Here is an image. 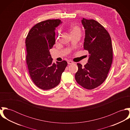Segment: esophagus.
<instances>
[{"instance_id": "1", "label": "esophagus", "mask_w": 130, "mask_h": 130, "mask_svg": "<svg viewBox=\"0 0 130 130\" xmlns=\"http://www.w3.org/2000/svg\"><path fill=\"white\" fill-rule=\"evenodd\" d=\"M74 62L73 61H72V60H69V61H68V63L69 64H73Z\"/></svg>"}]
</instances>
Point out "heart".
I'll return each mask as SVG.
<instances>
[{"label": "heart", "mask_w": 130, "mask_h": 130, "mask_svg": "<svg viewBox=\"0 0 130 130\" xmlns=\"http://www.w3.org/2000/svg\"><path fill=\"white\" fill-rule=\"evenodd\" d=\"M69 29L71 32V36L76 35H81L82 34L81 28L77 25L72 24L69 26ZM59 34H60V30L58 29L56 31V37H58L59 36Z\"/></svg>", "instance_id": "1"}]
</instances>
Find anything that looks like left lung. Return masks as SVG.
<instances>
[{
	"mask_svg": "<svg viewBox=\"0 0 130 130\" xmlns=\"http://www.w3.org/2000/svg\"><path fill=\"white\" fill-rule=\"evenodd\" d=\"M82 22L85 29L84 48L90 56L84 67L77 63L75 79L83 88L92 90L104 83L111 67V38L104 27L95 20L83 18Z\"/></svg>",
	"mask_w": 130,
	"mask_h": 130,
	"instance_id": "1",
	"label": "left lung"
}]
</instances>
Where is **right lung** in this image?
I'll use <instances>...</instances> for the list:
<instances>
[{
	"instance_id": "1",
	"label": "right lung",
	"mask_w": 130,
	"mask_h": 130,
	"mask_svg": "<svg viewBox=\"0 0 130 130\" xmlns=\"http://www.w3.org/2000/svg\"><path fill=\"white\" fill-rule=\"evenodd\" d=\"M60 19H48L35 25L25 39L26 63L31 79L39 88L52 89L60 81L67 66L66 60L53 63L50 50L55 44V29Z\"/></svg>"
}]
</instances>
